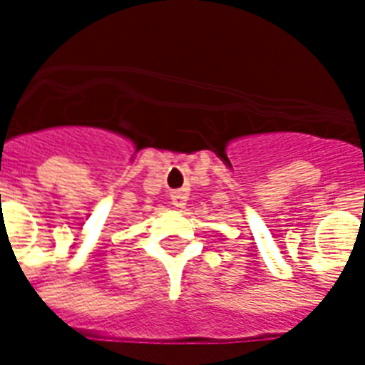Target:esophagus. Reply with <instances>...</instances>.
Segmentation results:
<instances>
[{
  "label": "esophagus",
  "instance_id": "34e87169",
  "mask_svg": "<svg viewBox=\"0 0 365 365\" xmlns=\"http://www.w3.org/2000/svg\"><path fill=\"white\" fill-rule=\"evenodd\" d=\"M187 199H189L187 189H178V191H172L170 193L172 205L176 206V208H183V206L187 205Z\"/></svg>",
  "mask_w": 365,
  "mask_h": 365
}]
</instances>
